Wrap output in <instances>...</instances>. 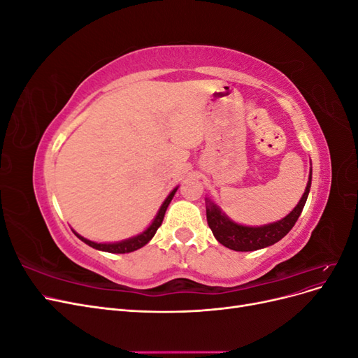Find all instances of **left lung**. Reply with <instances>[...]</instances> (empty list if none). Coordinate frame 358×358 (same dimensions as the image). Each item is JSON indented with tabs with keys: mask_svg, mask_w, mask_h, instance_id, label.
Instances as JSON below:
<instances>
[{
	"mask_svg": "<svg viewBox=\"0 0 358 358\" xmlns=\"http://www.w3.org/2000/svg\"><path fill=\"white\" fill-rule=\"evenodd\" d=\"M310 180L312 170L305 194H303V197L300 199L296 208L292 209V212L287 215L284 220L263 227H245L234 224L233 221L227 218V216H224L213 203L209 201V208L206 209V216H208V224L215 236V239L221 245L233 249V251L242 252L257 251V249H262L279 242L292 227H294L303 208H305V203L308 200V194L310 189Z\"/></svg>",
	"mask_w": 358,
	"mask_h": 358,
	"instance_id": "8db88e82",
	"label": "left lung"
}]
</instances>
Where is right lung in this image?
<instances>
[{"instance_id":"add662e5","label":"right lung","mask_w":358,"mask_h":358,"mask_svg":"<svg viewBox=\"0 0 358 358\" xmlns=\"http://www.w3.org/2000/svg\"><path fill=\"white\" fill-rule=\"evenodd\" d=\"M176 189H178V188H176ZM176 189H173V191L170 192V196L166 199V201L162 203L161 209H159V212H158V215H157V218L154 220L152 224L149 225V229H148L146 231H143L140 236L133 237V239H128V241H124V242H117V243H95V242H91V241H88V239H83V237L79 236V234H76V233H74V234L78 236L79 239H80L82 242H85L86 245H90V246H92V248H95V249H100V251L112 252V254H127V252L137 251V249L145 246V245L155 236V233H157V230H158V227L161 225L162 220H164L166 210H167V208H169V204H170L173 196H175Z\"/></svg>"}]
</instances>
